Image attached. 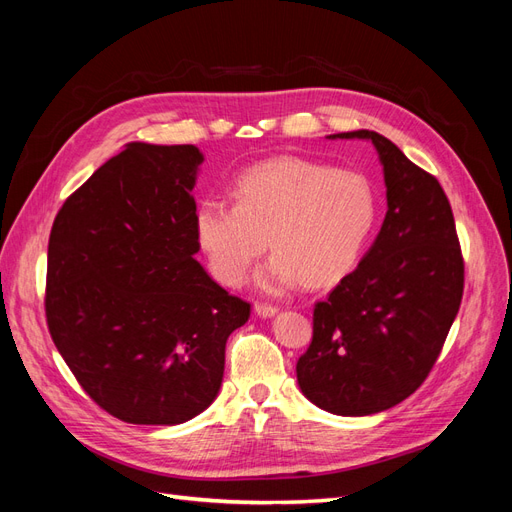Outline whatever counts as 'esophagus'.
<instances>
[{
    "label": "esophagus",
    "instance_id": "1",
    "mask_svg": "<svg viewBox=\"0 0 512 512\" xmlns=\"http://www.w3.org/2000/svg\"><path fill=\"white\" fill-rule=\"evenodd\" d=\"M254 312L260 316V318H273L280 309H277L275 305H267V303H256L254 305Z\"/></svg>",
    "mask_w": 512,
    "mask_h": 512
}]
</instances>
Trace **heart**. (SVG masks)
I'll return each mask as SVG.
<instances>
[{"label":"heart","instance_id":"b5f03b06","mask_svg":"<svg viewBox=\"0 0 512 512\" xmlns=\"http://www.w3.org/2000/svg\"><path fill=\"white\" fill-rule=\"evenodd\" d=\"M232 192L237 203L207 196L194 213L200 252L228 286L243 280L267 243L275 254L256 275L265 290L301 280L333 286L356 265L378 215L374 188L363 175L297 156L245 168Z\"/></svg>","mask_w":512,"mask_h":512}]
</instances>
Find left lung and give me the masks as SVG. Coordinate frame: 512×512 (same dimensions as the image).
<instances>
[{
  "mask_svg": "<svg viewBox=\"0 0 512 512\" xmlns=\"http://www.w3.org/2000/svg\"><path fill=\"white\" fill-rule=\"evenodd\" d=\"M376 147L386 215L359 267L314 307V337L297 363L303 395L339 416L397 406L438 361L459 312L463 258L438 179L371 130L331 134Z\"/></svg>",
  "mask_w": 512,
  "mask_h": 512,
  "instance_id": "1",
  "label": "left lung"
}]
</instances>
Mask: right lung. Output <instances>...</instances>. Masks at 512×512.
Segmentation results:
<instances>
[{
  "label": "right lung",
  "instance_id": "right-lung-1",
  "mask_svg": "<svg viewBox=\"0 0 512 512\" xmlns=\"http://www.w3.org/2000/svg\"><path fill=\"white\" fill-rule=\"evenodd\" d=\"M194 145L128 143L64 207L49 239L46 322L85 393L134 425L207 410L250 303L194 258Z\"/></svg>",
  "mask_w": 512,
  "mask_h": 512
}]
</instances>
